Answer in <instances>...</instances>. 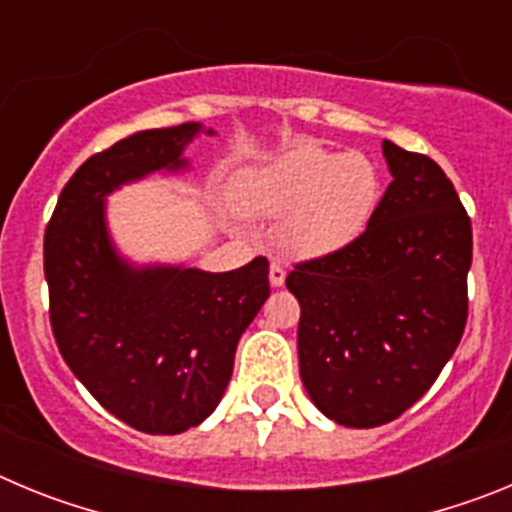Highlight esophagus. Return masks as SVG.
Listing matches in <instances>:
<instances>
[{
    "label": "esophagus",
    "mask_w": 512,
    "mask_h": 512,
    "mask_svg": "<svg viewBox=\"0 0 512 512\" xmlns=\"http://www.w3.org/2000/svg\"><path fill=\"white\" fill-rule=\"evenodd\" d=\"M284 279H287V269H284L282 264H277V261H274V264L269 266V284L274 289H279V287H284Z\"/></svg>",
    "instance_id": "obj_1"
}]
</instances>
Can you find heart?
Returning <instances> with one entry per match:
<instances>
[{"instance_id":"heart-1","label":"heart","mask_w":512,"mask_h":512,"mask_svg":"<svg viewBox=\"0 0 512 512\" xmlns=\"http://www.w3.org/2000/svg\"><path fill=\"white\" fill-rule=\"evenodd\" d=\"M382 200L377 164L361 151L302 143L248 166L230 189L243 217L279 220V248L295 259H325L364 235Z\"/></svg>"}]
</instances>
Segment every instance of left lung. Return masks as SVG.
<instances>
[{
  "label": "left lung",
  "instance_id": "8db88e82",
  "mask_svg": "<svg viewBox=\"0 0 512 512\" xmlns=\"http://www.w3.org/2000/svg\"><path fill=\"white\" fill-rule=\"evenodd\" d=\"M392 182L359 241L295 266L300 377L325 418H400L454 356L467 325L472 223L441 166L384 140Z\"/></svg>",
  "mask_w": 512,
  "mask_h": 512
}]
</instances>
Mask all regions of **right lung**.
<instances>
[{"label": "right lung", "mask_w": 512, "mask_h": 512, "mask_svg": "<svg viewBox=\"0 0 512 512\" xmlns=\"http://www.w3.org/2000/svg\"><path fill=\"white\" fill-rule=\"evenodd\" d=\"M200 122L138 130L79 166L45 230V282L58 351L115 418L174 436L210 418L243 330L269 297V261L233 271L135 264L117 248L107 197L151 174L189 171Z\"/></svg>", "instance_id": "add662e5"}]
</instances>
